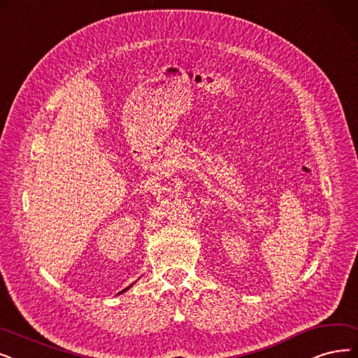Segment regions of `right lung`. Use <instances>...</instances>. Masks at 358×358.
Segmentation results:
<instances>
[{
	"label": "right lung",
	"instance_id": "obj_1",
	"mask_svg": "<svg viewBox=\"0 0 358 358\" xmlns=\"http://www.w3.org/2000/svg\"><path fill=\"white\" fill-rule=\"evenodd\" d=\"M126 289H129V288H126ZM126 289H123V291H122V292H124V291H126Z\"/></svg>",
	"mask_w": 358,
	"mask_h": 358
}]
</instances>
